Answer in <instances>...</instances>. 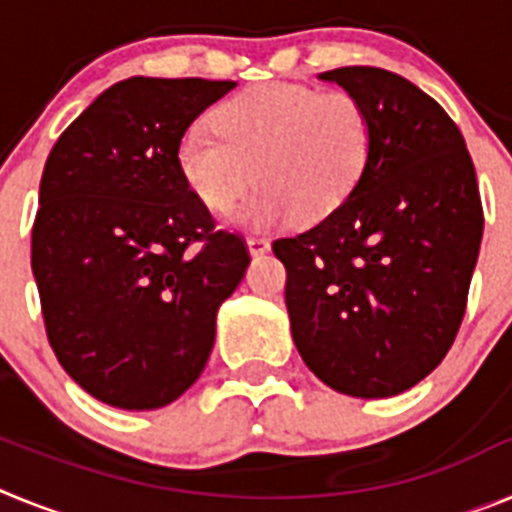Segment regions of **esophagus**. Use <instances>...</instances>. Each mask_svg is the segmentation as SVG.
<instances>
[{"label":"esophagus","instance_id":"obj_1","mask_svg":"<svg viewBox=\"0 0 512 512\" xmlns=\"http://www.w3.org/2000/svg\"><path fill=\"white\" fill-rule=\"evenodd\" d=\"M271 248L269 238H264V235H251L248 238V251L253 253V256H261V253H266Z\"/></svg>","mask_w":512,"mask_h":512}]
</instances>
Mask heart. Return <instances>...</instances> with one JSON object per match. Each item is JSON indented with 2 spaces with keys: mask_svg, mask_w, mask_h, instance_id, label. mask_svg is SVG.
Returning a JSON list of instances; mask_svg holds the SVG:
<instances>
[{
  "mask_svg": "<svg viewBox=\"0 0 512 512\" xmlns=\"http://www.w3.org/2000/svg\"><path fill=\"white\" fill-rule=\"evenodd\" d=\"M212 125L215 133L200 125L184 130L176 169L210 212H228L256 176L264 189L243 212L251 225L289 215L318 223L333 215L359 187L372 158V117L348 89L256 84L225 99Z\"/></svg>",
  "mask_w": 512,
  "mask_h": 512,
  "instance_id": "obj_1",
  "label": "heart"
}]
</instances>
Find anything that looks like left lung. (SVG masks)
Returning a JSON list of instances; mask_svg holds the SVG:
<instances>
[{"label": "left lung", "instance_id": "left-lung-1", "mask_svg": "<svg viewBox=\"0 0 512 512\" xmlns=\"http://www.w3.org/2000/svg\"><path fill=\"white\" fill-rule=\"evenodd\" d=\"M372 117L364 179L333 215L271 251L287 269L292 338L351 397H392L449 354L467 312L485 212L464 135L415 84L374 66L320 74Z\"/></svg>", "mask_w": 512, "mask_h": 512}]
</instances>
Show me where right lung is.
I'll list each match as a JSON object with an SVG mask.
<instances>
[{
	"mask_svg": "<svg viewBox=\"0 0 512 512\" xmlns=\"http://www.w3.org/2000/svg\"><path fill=\"white\" fill-rule=\"evenodd\" d=\"M235 81L133 79L56 140L33 223L35 284L58 364L97 400L153 410L197 382L215 315L251 261L176 169V143Z\"/></svg>",
	"mask_w": 512,
	"mask_h": 512,
	"instance_id": "obj_1",
	"label": "right lung"
}]
</instances>
